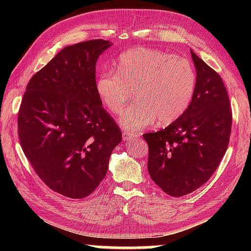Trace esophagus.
Segmentation results:
<instances>
[{"label": "esophagus", "instance_id": "obj_1", "mask_svg": "<svg viewBox=\"0 0 251 251\" xmlns=\"http://www.w3.org/2000/svg\"><path fill=\"white\" fill-rule=\"evenodd\" d=\"M135 137H137V135H134V134H130L128 131H123V139L126 142L130 141V139H133Z\"/></svg>", "mask_w": 251, "mask_h": 251}]
</instances>
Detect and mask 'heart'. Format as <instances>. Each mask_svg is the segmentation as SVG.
Returning <instances> with one entry per match:
<instances>
[{
  "mask_svg": "<svg viewBox=\"0 0 251 251\" xmlns=\"http://www.w3.org/2000/svg\"><path fill=\"white\" fill-rule=\"evenodd\" d=\"M197 75L188 58L165 50L139 48L122 54L117 71L104 70L96 90L113 114L125 107L135 92L138 101L121 115V125L137 131L158 120L172 124L187 112L196 91Z\"/></svg>",
  "mask_w": 251,
  "mask_h": 251,
  "instance_id": "obj_1",
  "label": "heart"
}]
</instances>
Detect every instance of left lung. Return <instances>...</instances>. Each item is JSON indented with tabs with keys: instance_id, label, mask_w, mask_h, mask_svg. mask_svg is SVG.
<instances>
[{
	"instance_id": "obj_1",
	"label": "left lung",
	"mask_w": 251,
	"mask_h": 251,
	"mask_svg": "<svg viewBox=\"0 0 251 251\" xmlns=\"http://www.w3.org/2000/svg\"><path fill=\"white\" fill-rule=\"evenodd\" d=\"M197 84L187 112L165 129L146 133L148 173L173 197L193 193L212 176L228 148L232 112L220 75L192 50Z\"/></svg>"
}]
</instances>
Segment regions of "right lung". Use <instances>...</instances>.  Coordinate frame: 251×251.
<instances>
[{
  "label": "right lung",
  "mask_w": 251,
  "mask_h": 251,
  "mask_svg": "<svg viewBox=\"0 0 251 251\" xmlns=\"http://www.w3.org/2000/svg\"><path fill=\"white\" fill-rule=\"evenodd\" d=\"M108 41L66 46L32 76L18 114L21 147L44 184L69 198L104 179L122 131L101 106L96 62Z\"/></svg>",
  "instance_id": "right-lung-1"
}]
</instances>
